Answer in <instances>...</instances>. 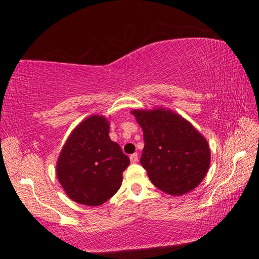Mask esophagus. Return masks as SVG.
<instances>
[{
	"mask_svg": "<svg viewBox=\"0 0 259 259\" xmlns=\"http://www.w3.org/2000/svg\"><path fill=\"white\" fill-rule=\"evenodd\" d=\"M130 161L133 162V163H136V162L138 161V154H137V153H134V154L130 155Z\"/></svg>",
	"mask_w": 259,
	"mask_h": 259,
	"instance_id": "34e87169",
	"label": "esophagus"
}]
</instances>
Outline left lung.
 <instances>
[{
  "mask_svg": "<svg viewBox=\"0 0 259 259\" xmlns=\"http://www.w3.org/2000/svg\"><path fill=\"white\" fill-rule=\"evenodd\" d=\"M144 133L140 164L151 182L168 194L182 195L202 182L210 164L207 140L181 115L165 109L131 112Z\"/></svg>",
  "mask_w": 259,
  "mask_h": 259,
  "instance_id": "obj_1",
  "label": "left lung"
}]
</instances>
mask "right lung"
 I'll list each match as a JSON object with an SVG mask.
<instances>
[{
  "label": "right lung",
  "instance_id": "right-lung-1",
  "mask_svg": "<svg viewBox=\"0 0 259 259\" xmlns=\"http://www.w3.org/2000/svg\"><path fill=\"white\" fill-rule=\"evenodd\" d=\"M104 116L93 115L69 136L57 162L60 185L73 201L100 205L119 191L130 160L108 136Z\"/></svg>",
  "mask_w": 259,
  "mask_h": 259
}]
</instances>
